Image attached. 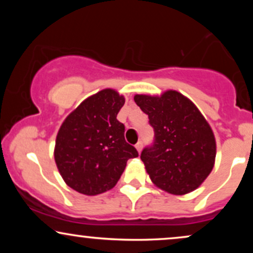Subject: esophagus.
<instances>
[{
  "instance_id": "34e87169",
  "label": "esophagus",
  "mask_w": 253,
  "mask_h": 253,
  "mask_svg": "<svg viewBox=\"0 0 253 253\" xmlns=\"http://www.w3.org/2000/svg\"><path fill=\"white\" fill-rule=\"evenodd\" d=\"M135 149L138 150L139 153H140L141 152V149H143V143H141V141H139V143L135 145Z\"/></svg>"
}]
</instances>
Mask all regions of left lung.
<instances>
[{
    "mask_svg": "<svg viewBox=\"0 0 253 253\" xmlns=\"http://www.w3.org/2000/svg\"><path fill=\"white\" fill-rule=\"evenodd\" d=\"M155 132L141 161L159 188L175 195L195 190L214 167L216 146L210 125L196 106L169 90L161 97L135 95Z\"/></svg>",
    "mask_w": 253,
    "mask_h": 253,
    "instance_id": "8db88e82",
    "label": "left lung"
}]
</instances>
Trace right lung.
Masks as SVG:
<instances>
[{
  "label": "right lung",
  "instance_id": "right-lung-1",
  "mask_svg": "<svg viewBox=\"0 0 253 253\" xmlns=\"http://www.w3.org/2000/svg\"><path fill=\"white\" fill-rule=\"evenodd\" d=\"M124 96L104 89L84 100L65 119L56 140L54 159L69 187L84 195L112 189L129 158L139 156L125 140L118 113Z\"/></svg>",
  "mask_w": 253,
  "mask_h": 253
}]
</instances>
